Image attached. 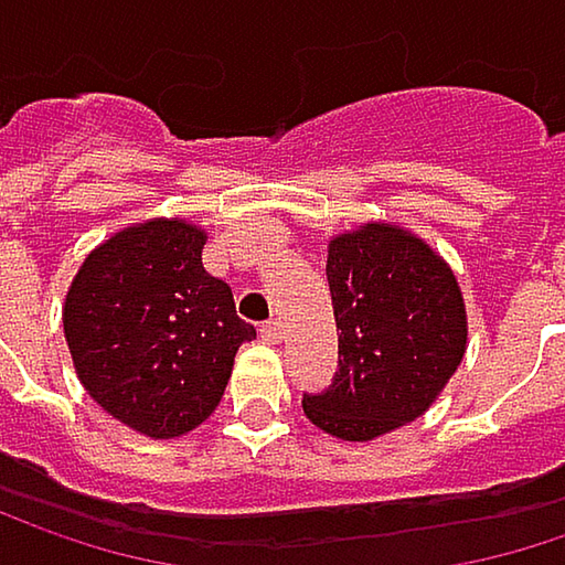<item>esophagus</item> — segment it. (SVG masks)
<instances>
[{
	"label": "esophagus",
	"instance_id": "esophagus-1",
	"mask_svg": "<svg viewBox=\"0 0 565 565\" xmlns=\"http://www.w3.org/2000/svg\"><path fill=\"white\" fill-rule=\"evenodd\" d=\"M258 333H262V339H265L268 345H278V342H281V323H278V320H268V323H262Z\"/></svg>",
	"mask_w": 565,
	"mask_h": 565
}]
</instances>
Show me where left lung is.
Segmentation results:
<instances>
[{
    "instance_id": "8db88e82",
    "label": "left lung",
    "mask_w": 565,
    "mask_h": 565,
    "mask_svg": "<svg viewBox=\"0 0 565 565\" xmlns=\"http://www.w3.org/2000/svg\"><path fill=\"white\" fill-rule=\"evenodd\" d=\"M339 372L303 414L365 443L420 417L466 352V303L446 262L411 232L369 223L330 242Z\"/></svg>"
}]
</instances>
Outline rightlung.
Segmentation results:
<instances>
[{
    "instance_id": "right-lung-1",
    "label": "right lung",
    "mask_w": 565,
    "mask_h": 565,
    "mask_svg": "<svg viewBox=\"0 0 565 565\" xmlns=\"http://www.w3.org/2000/svg\"><path fill=\"white\" fill-rule=\"evenodd\" d=\"M203 230L151 220L86 255L64 303V333L89 397L154 439L200 427L255 327L232 287L203 268Z\"/></svg>"
}]
</instances>
